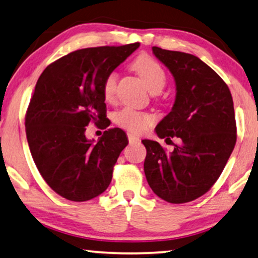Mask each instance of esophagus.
<instances>
[{
    "label": "esophagus",
    "instance_id": "34e87169",
    "mask_svg": "<svg viewBox=\"0 0 258 258\" xmlns=\"http://www.w3.org/2000/svg\"><path fill=\"white\" fill-rule=\"evenodd\" d=\"M127 138H128V142H130V145H133V144H137V142H139L140 141V139H139L138 137H136V136H133V134H127Z\"/></svg>",
    "mask_w": 258,
    "mask_h": 258
}]
</instances>
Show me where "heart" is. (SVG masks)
I'll return each instance as SVG.
<instances>
[{
    "label": "heart",
    "instance_id": "obj_1",
    "mask_svg": "<svg viewBox=\"0 0 258 258\" xmlns=\"http://www.w3.org/2000/svg\"><path fill=\"white\" fill-rule=\"evenodd\" d=\"M133 69L144 80L150 93H159L166 85V75L158 62L149 56H140L134 60ZM117 73L110 72L104 77L102 83V94L107 102H113L116 97ZM113 120L131 133L140 134L154 122V117L149 113L140 112L131 108H124L114 113Z\"/></svg>",
    "mask_w": 258,
    "mask_h": 258
}]
</instances>
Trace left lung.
Masks as SVG:
<instances>
[{"instance_id": "1", "label": "left lung", "mask_w": 258, "mask_h": 258, "mask_svg": "<svg viewBox=\"0 0 258 258\" xmlns=\"http://www.w3.org/2000/svg\"><path fill=\"white\" fill-rule=\"evenodd\" d=\"M172 73L175 101L156 126L161 139L178 138L171 153L156 141L147 149L145 174L155 194L170 203H186L206 194L222 174L236 142L233 99L225 81L199 57L153 47Z\"/></svg>"}]
</instances>
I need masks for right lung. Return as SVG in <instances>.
I'll return each mask as SVG.
<instances>
[{
    "instance_id": "right-lung-1",
    "label": "right lung",
    "mask_w": 258,
    "mask_h": 258,
    "mask_svg": "<svg viewBox=\"0 0 258 258\" xmlns=\"http://www.w3.org/2000/svg\"><path fill=\"white\" fill-rule=\"evenodd\" d=\"M139 46L80 49L48 65L38 79L25 116L26 138L40 174L64 199L88 201L111 182L128 144L126 133L109 128L94 142L86 138V126H109L102 83Z\"/></svg>"
}]
</instances>
